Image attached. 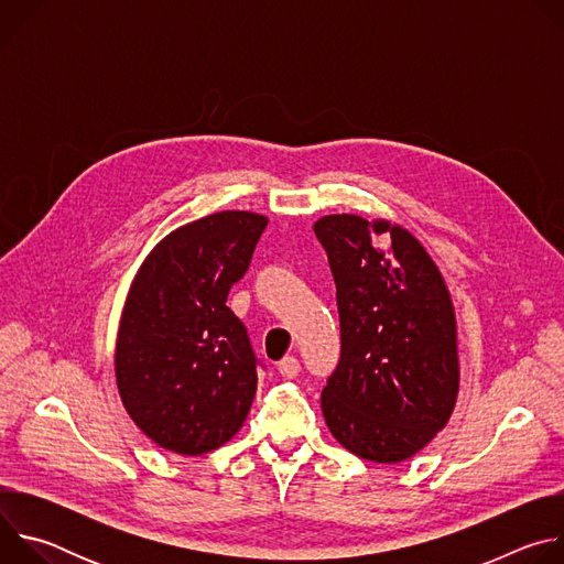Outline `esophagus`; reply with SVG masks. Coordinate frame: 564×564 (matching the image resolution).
I'll return each mask as SVG.
<instances>
[{
	"mask_svg": "<svg viewBox=\"0 0 564 564\" xmlns=\"http://www.w3.org/2000/svg\"><path fill=\"white\" fill-rule=\"evenodd\" d=\"M299 370H301V364H299V359L296 357H283L281 361H279V372H281V377H288V379H292V377H296L299 375Z\"/></svg>",
	"mask_w": 564,
	"mask_h": 564,
	"instance_id": "esophagus-1",
	"label": "esophagus"
}]
</instances>
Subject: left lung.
Returning a JSON list of instances; mask_svg holds the SVG:
<instances>
[{
	"label": "left lung",
	"mask_w": 564,
	"mask_h": 564,
	"mask_svg": "<svg viewBox=\"0 0 564 564\" xmlns=\"http://www.w3.org/2000/svg\"><path fill=\"white\" fill-rule=\"evenodd\" d=\"M314 234L328 254L341 324V359L321 392L326 424L361 459L404 462L455 409L451 294L404 227L333 214L314 223Z\"/></svg>",
	"instance_id": "obj_1"
}]
</instances>
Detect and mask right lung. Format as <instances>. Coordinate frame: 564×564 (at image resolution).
Wrapping results in <instances>:
<instances>
[{"instance_id":"1","label":"right lung","mask_w":564,"mask_h":564,"mask_svg":"<svg viewBox=\"0 0 564 564\" xmlns=\"http://www.w3.org/2000/svg\"><path fill=\"white\" fill-rule=\"evenodd\" d=\"M268 225L218 212L165 236L138 270L120 318L116 379L135 426L160 448L203 455L243 426L259 359L227 305Z\"/></svg>"}]
</instances>
